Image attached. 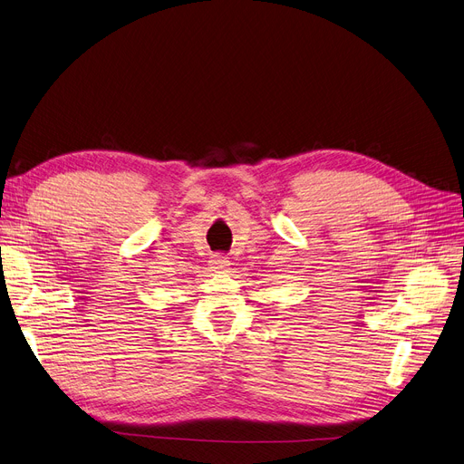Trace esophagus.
I'll list each match as a JSON object with an SVG mask.
<instances>
[{"label": "esophagus", "instance_id": "34e87169", "mask_svg": "<svg viewBox=\"0 0 464 464\" xmlns=\"http://www.w3.org/2000/svg\"><path fill=\"white\" fill-rule=\"evenodd\" d=\"M227 266H229V257H226L224 254H216L210 257L212 270H227Z\"/></svg>", "mask_w": 464, "mask_h": 464}]
</instances>
